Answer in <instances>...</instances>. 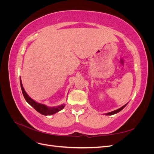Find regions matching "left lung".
I'll list each match as a JSON object with an SVG mask.
<instances>
[{
    "mask_svg": "<svg viewBox=\"0 0 154 154\" xmlns=\"http://www.w3.org/2000/svg\"><path fill=\"white\" fill-rule=\"evenodd\" d=\"M127 105V103L125 104V105H123V106H122V107H121V108H119V109H117V110H114V111H112V112H110L106 113V115H113V114H116V113H118V112H120L122 110H123Z\"/></svg>",
    "mask_w": 154,
    "mask_h": 154,
    "instance_id": "8db88e82",
    "label": "left lung"
}]
</instances>
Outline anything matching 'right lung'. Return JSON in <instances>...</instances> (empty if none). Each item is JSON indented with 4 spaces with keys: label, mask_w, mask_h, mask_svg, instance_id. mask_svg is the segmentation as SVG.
I'll return each mask as SVG.
<instances>
[{
    "label": "right lung",
    "mask_w": 154,
    "mask_h": 154,
    "mask_svg": "<svg viewBox=\"0 0 154 154\" xmlns=\"http://www.w3.org/2000/svg\"><path fill=\"white\" fill-rule=\"evenodd\" d=\"M20 86H21V89L23 96H24V98L26 101L31 106L33 107V108L37 111L39 113L41 114L44 115V116H49V115H52L55 113L58 112L60 111L62 109H63L65 106V105H61L58 106L56 107H49L48 106H46L44 104L37 103L35 101H34L32 99H31V97L27 95L26 92L25 91L24 87H23V85L22 84V82H21V79H20Z\"/></svg>",
    "instance_id": "right-lung-1"
}]
</instances>
